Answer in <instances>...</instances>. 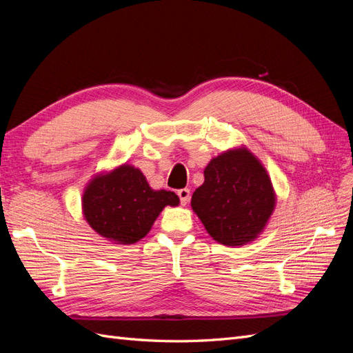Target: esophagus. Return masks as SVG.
<instances>
[{
    "label": "esophagus",
    "mask_w": 353,
    "mask_h": 353,
    "mask_svg": "<svg viewBox=\"0 0 353 353\" xmlns=\"http://www.w3.org/2000/svg\"><path fill=\"white\" fill-rule=\"evenodd\" d=\"M176 194H178V197H179L181 205L185 206L187 203H188V200H190V190H188V188H181V190H178Z\"/></svg>",
    "instance_id": "34e87169"
}]
</instances>
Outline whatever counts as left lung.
Listing matches in <instances>:
<instances>
[{
    "label": "left lung",
    "instance_id": "left-lung-1",
    "mask_svg": "<svg viewBox=\"0 0 353 353\" xmlns=\"http://www.w3.org/2000/svg\"><path fill=\"white\" fill-rule=\"evenodd\" d=\"M275 206V193L265 168L248 148H234L212 159L191 208L209 236L225 245L253 241Z\"/></svg>",
    "mask_w": 353,
    "mask_h": 353
}]
</instances>
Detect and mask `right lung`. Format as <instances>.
Returning a JSON list of instances; mask_svg holds the SVG:
<instances>
[{"label":"right lung","mask_w":353,"mask_h":353,"mask_svg":"<svg viewBox=\"0 0 353 353\" xmlns=\"http://www.w3.org/2000/svg\"><path fill=\"white\" fill-rule=\"evenodd\" d=\"M179 203L174 191L153 190L140 169L122 165L91 179L82 210L91 228L117 244H134L147 236L165 206Z\"/></svg>","instance_id":"obj_1"}]
</instances>
